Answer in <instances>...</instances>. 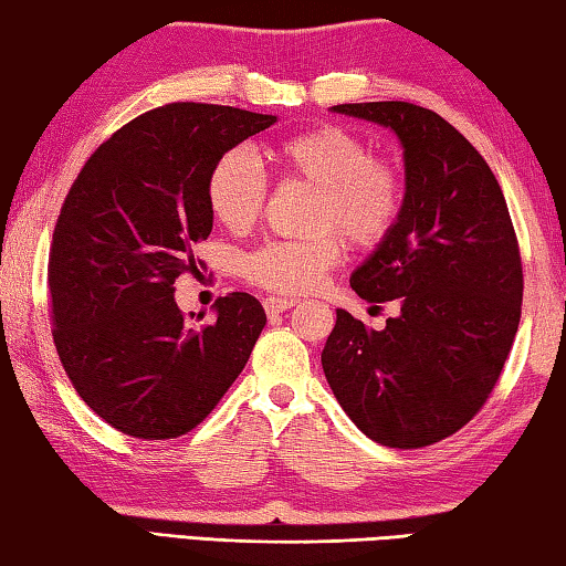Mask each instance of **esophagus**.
I'll return each mask as SVG.
<instances>
[{"label": "esophagus", "mask_w": 566, "mask_h": 566, "mask_svg": "<svg viewBox=\"0 0 566 566\" xmlns=\"http://www.w3.org/2000/svg\"><path fill=\"white\" fill-rule=\"evenodd\" d=\"M294 304H296V300H292V296H266L264 310H266V314H270V317H274V314L292 310Z\"/></svg>", "instance_id": "obj_1"}]
</instances>
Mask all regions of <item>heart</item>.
<instances>
[{"instance_id":"b5f03b06","label":"heart","mask_w":566,"mask_h":566,"mask_svg":"<svg viewBox=\"0 0 566 566\" xmlns=\"http://www.w3.org/2000/svg\"><path fill=\"white\" fill-rule=\"evenodd\" d=\"M284 177L317 187L312 229L304 242H270L242 260L249 282L276 294H304L339 262V232L352 247H377L397 227L405 209V177L389 159L369 157L357 132L342 124L290 134L272 147ZM207 199L219 224L244 232L260 219L266 179L247 149H229L207 179Z\"/></svg>"}]
</instances>
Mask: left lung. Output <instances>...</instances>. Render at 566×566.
I'll list each match as a JSON object with an SVG mask.
<instances>
[{
    "mask_svg": "<svg viewBox=\"0 0 566 566\" xmlns=\"http://www.w3.org/2000/svg\"><path fill=\"white\" fill-rule=\"evenodd\" d=\"M405 147V209L352 274L399 317L367 329L349 312L322 352L334 397L377 444L417 449L454 434L490 399L522 317V256L502 187L437 112L409 102L337 104Z\"/></svg>",
    "mask_w": 566,
    "mask_h": 566,
    "instance_id": "1",
    "label": "left lung"
}]
</instances>
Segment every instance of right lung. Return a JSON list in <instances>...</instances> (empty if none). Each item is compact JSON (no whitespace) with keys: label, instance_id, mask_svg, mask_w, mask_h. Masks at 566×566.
I'll return each instance as SVG.
<instances>
[{"label":"right lung","instance_id":"obj_1","mask_svg":"<svg viewBox=\"0 0 566 566\" xmlns=\"http://www.w3.org/2000/svg\"><path fill=\"white\" fill-rule=\"evenodd\" d=\"M276 117L177 102L124 124L84 161L50 249L52 337L66 377L117 432L175 439L212 411L266 324L247 292L185 317L179 274L212 232L217 159Z\"/></svg>","mask_w":566,"mask_h":566}]
</instances>
